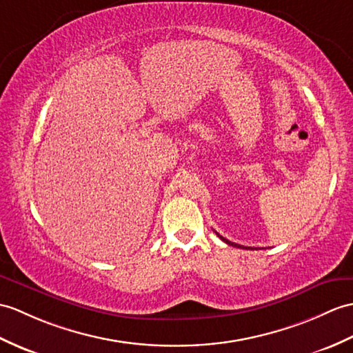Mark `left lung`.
<instances>
[{
  "label": "left lung",
  "mask_w": 353,
  "mask_h": 353,
  "mask_svg": "<svg viewBox=\"0 0 353 353\" xmlns=\"http://www.w3.org/2000/svg\"><path fill=\"white\" fill-rule=\"evenodd\" d=\"M216 234H218V233H216ZM218 236H219V234H218ZM219 239H221V241H224L227 245H232V247H237V248H245V250H247V247H242V245H237V243H234V242L227 241L225 237H223V236H219Z\"/></svg>",
  "instance_id": "obj_1"
}]
</instances>
